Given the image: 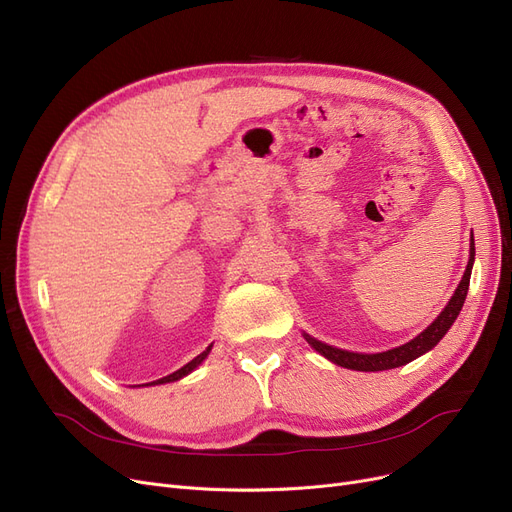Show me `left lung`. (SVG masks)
<instances>
[{
    "instance_id": "obj_1",
    "label": "left lung",
    "mask_w": 512,
    "mask_h": 512,
    "mask_svg": "<svg viewBox=\"0 0 512 512\" xmlns=\"http://www.w3.org/2000/svg\"><path fill=\"white\" fill-rule=\"evenodd\" d=\"M473 264H475V237H473V233H470L468 264H466V271H464V275L458 283L454 296L449 298V302L445 304V309L437 315V319L431 325L426 327V330H422L410 342L395 346V349H388V351H382V353H355V351L338 349V346H332V344H325V342L313 338L311 334H306V332H302V336L319 355H323L327 361H332L340 367H346V370L384 372V370H395V367L407 365L410 361L422 357L424 353L433 351L435 346L439 344V340L447 334L449 327H452L454 321L458 319L462 306H464V300H466V294H468V283H470V273H473Z\"/></svg>"
}]
</instances>
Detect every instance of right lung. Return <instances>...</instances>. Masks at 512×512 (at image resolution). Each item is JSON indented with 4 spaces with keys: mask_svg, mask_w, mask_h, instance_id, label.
<instances>
[{
    "mask_svg": "<svg viewBox=\"0 0 512 512\" xmlns=\"http://www.w3.org/2000/svg\"><path fill=\"white\" fill-rule=\"evenodd\" d=\"M212 346H214V342L208 346V349L206 351H203V353H199L193 361H189L187 365H182L180 367V370H176L174 374H170V376H163V378H159V380H153V382H147V384H142V386H155V384H168V382H176V380H182V378H185V376H189L191 372H195L197 370V367L203 363V361H206L208 359V355L212 353Z\"/></svg>",
    "mask_w": 512,
    "mask_h": 512,
    "instance_id": "1",
    "label": "right lung"
}]
</instances>
